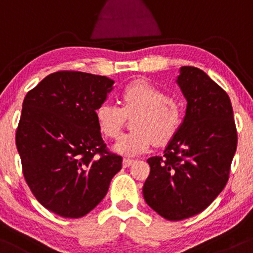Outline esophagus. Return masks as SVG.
<instances>
[{
  "label": "esophagus",
  "mask_w": 253,
  "mask_h": 253,
  "mask_svg": "<svg viewBox=\"0 0 253 253\" xmlns=\"http://www.w3.org/2000/svg\"><path fill=\"white\" fill-rule=\"evenodd\" d=\"M132 163H134V160H132V159H130V158H124L123 159V166L124 167H129Z\"/></svg>",
  "instance_id": "34e87169"
}]
</instances>
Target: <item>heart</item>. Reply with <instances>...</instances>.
Listing matches in <instances>:
<instances>
[{
    "label": "heart",
    "instance_id": "b5f03b06",
    "mask_svg": "<svg viewBox=\"0 0 253 253\" xmlns=\"http://www.w3.org/2000/svg\"><path fill=\"white\" fill-rule=\"evenodd\" d=\"M122 107L105 101L95 111V119L101 134L109 138L117 137L126 116L138 113L134 118V131L122 135L113 146L119 154L136 155L152 146L169 142L179 129L183 115L175 99L169 98L164 90L149 82L136 80L122 90Z\"/></svg>",
    "mask_w": 253,
    "mask_h": 253
}]
</instances>
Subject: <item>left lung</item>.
I'll return each instance as SVG.
<instances>
[{
	"label": "left lung",
	"mask_w": 253,
	"mask_h": 253,
	"mask_svg": "<svg viewBox=\"0 0 253 253\" xmlns=\"http://www.w3.org/2000/svg\"><path fill=\"white\" fill-rule=\"evenodd\" d=\"M179 72L185 117L163 157L147 160L150 173L142 190L150 208L169 221L211 206L226 186L238 142L228 94L198 68Z\"/></svg>",
	"instance_id": "obj_1"
}]
</instances>
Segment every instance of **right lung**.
<instances>
[{"instance_id": "right-lung-1", "label": "right lung", "mask_w": 253, "mask_h": 253, "mask_svg": "<svg viewBox=\"0 0 253 253\" xmlns=\"http://www.w3.org/2000/svg\"><path fill=\"white\" fill-rule=\"evenodd\" d=\"M115 81L82 72H57L27 93L16 129L25 180L38 202L62 217L79 218L103 201L122 169L95 119Z\"/></svg>"}]
</instances>
